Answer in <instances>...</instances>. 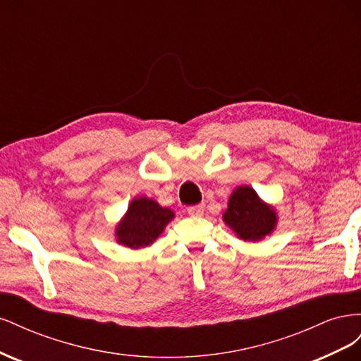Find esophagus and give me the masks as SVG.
<instances>
[{
	"instance_id": "34e87169",
	"label": "esophagus",
	"mask_w": 361,
	"mask_h": 361,
	"mask_svg": "<svg viewBox=\"0 0 361 361\" xmlns=\"http://www.w3.org/2000/svg\"><path fill=\"white\" fill-rule=\"evenodd\" d=\"M187 212H188L191 216H202L203 212H204V209H203L202 204H195V206H190L188 209H187Z\"/></svg>"
}]
</instances>
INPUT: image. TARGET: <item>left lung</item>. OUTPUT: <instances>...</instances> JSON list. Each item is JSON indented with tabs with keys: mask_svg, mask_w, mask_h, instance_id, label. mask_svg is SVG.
I'll use <instances>...</instances> for the list:
<instances>
[{
	"mask_svg": "<svg viewBox=\"0 0 361 361\" xmlns=\"http://www.w3.org/2000/svg\"><path fill=\"white\" fill-rule=\"evenodd\" d=\"M223 221L241 241L257 243L276 231L279 223L277 209L259 197V194L241 185L228 197Z\"/></svg>",
	"mask_w": 361,
	"mask_h": 361,
	"instance_id": "obj_1",
	"label": "left lung"
}]
</instances>
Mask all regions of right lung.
<instances>
[{
	"label": "right lung",
	"instance_id": "add662e5",
	"mask_svg": "<svg viewBox=\"0 0 361 361\" xmlns=\"http://www.w3.org/2000/svg\"><path fill=\"white\" fill-rule=\"evenodd\" d=\"M174 218V212L162 207L157 200L135 197L114 228L117 244L130 250L145 248L154 244L164 228Z\"/></svg>",
	"mask_w": 361,
	"mask_h": 361
}]
</instances>
